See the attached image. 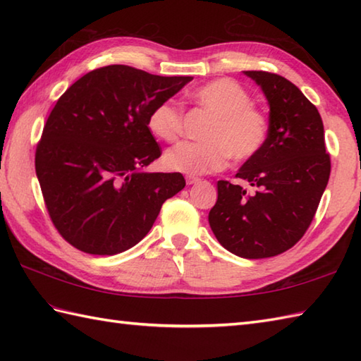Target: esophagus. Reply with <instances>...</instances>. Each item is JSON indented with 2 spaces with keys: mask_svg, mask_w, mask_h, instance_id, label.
Here are the masks:
<instances>
[{
  "mask_svg": "<svg viewBox=\"0 0 361 361\" xmlns=\"http://www.w3.org/2000/svg\"><path fill=\"white\" fill-rule=\"evenodd\" d=\"M198 181H200V178H198V176H192V175H188L186 176L188 185H195V183H198Z\"/></svg>",
  "mask_w": 361,
  "mask_h": 361,
  "instance_id": "obj_1",
  "label": "esophagus"
}]
</instances>
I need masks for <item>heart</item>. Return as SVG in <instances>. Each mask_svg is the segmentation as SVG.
Listing matches in <instances>:
<instances>
[{
	"label": "heart",
	"instance_id": "obj_1",
	"mask_svg": "<svg viewBox=\"0 0 361 361\" xmlns=\"http://www.w3.org/2000/svg\"><path fill=\"white\" fill-rule=\"evenodd\" d=\"M190 101L209 113L212 121L203 133L204 142H178L164 153L163 163L173 172L204 175L219 172L234 161H248L264 149L270 119L252 105L250 93L233 79H216L190 93ZM153 136L172 142L183 128V110L175 101L153 106L147 118Z\"/></svg>",
	"mask_w": 361,
	"mask_h": 361
}]
</instances>
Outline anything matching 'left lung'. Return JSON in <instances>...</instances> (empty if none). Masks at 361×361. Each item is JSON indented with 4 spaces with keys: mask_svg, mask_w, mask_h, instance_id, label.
<instances>
[{
    "mask_svg": "<svg viewBox=\"0 0 361 361\" xmlns=\"http://www.w3.org/2000/svg\"><path fill=\"white\" fill-rule=\"evenodd\" d=\"M243 73L270 105V135L235 173L256 192L220 180L209 225L233 255L264 259L290 250L307 231L331 175V157L323 119L301 90L278 74Z\"/></svg>",
    "mask_w": 361,
    "mask_h": 361,
    "instance_id": "1",
    "label": "left lung"
}]
</instances>
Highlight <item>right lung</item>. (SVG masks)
I'll list each match as a JSON object with an SVG mask.
<instances>
[{
	"label": "right lung",
	"mask_w": 361,
	"mask_h": 361,
	"mask_svg": "<svg viewBox=\"0 0 361 361\" xmlns=\"http://www.w3.org/2000/svg\"><path fill=\"white\" fill-rule=\"evenodd\" d=\"M190 80L109 65L60 96L37 144L35 172L52 224L68 243L99 256L132 248L167 198L186 186L180 172L142 169L161 157L149 113Z\"/></svg>",
	"instance_id": "1"
}]
</instances>
